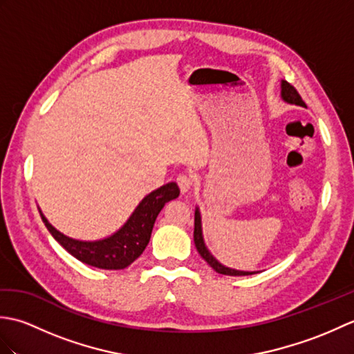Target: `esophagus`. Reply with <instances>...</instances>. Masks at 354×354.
I'll use <instances>...</instances> for the list:
<instances>
[{"mask_svg":"<svg viewBox=\"0 0 354 354\" xmlns=\"http://www.w3.org/2000/svg\"><path fill=\"white\" fill-rule=\"evenodd\" d=\"M176 183L179 185V190H181V193H187L192 189L193 179L189 175H184V173H183V175H178Z\"/></svg>","mask_w":354,"mask_h":354,"instance_id":"34e87169","label":"esophagus"}]
</instances>
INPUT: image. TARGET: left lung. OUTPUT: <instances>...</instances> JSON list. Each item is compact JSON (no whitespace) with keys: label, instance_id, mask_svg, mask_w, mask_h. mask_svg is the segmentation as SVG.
Listing matches in <instances>:
<instances>
[{"label":"left lung","instance_id":"obj_1","mask_svg":"<svg viewBox=\"0 0 354 354\" xmlns=\"http://www.w3.org/2000/svg\"><path fill=\"white\" fill-rule=\"evenodd\" d=\"M281 99L286 103L297 104V106H304L306 108V103L303 102L301 95H299L297 89L293 88L290 84H288V82H286V80H281ZM193 237H194V245H196V250L201 254V257L204 259L208 263V265L216 270L217 274L231 275V277L257 274V272H250V270H237V269L227 268V266H223L222 263H219L213 257V254L208 251V248L205 246V242H204V234H202V219H201V212H199L198 207H196V212H194V232H193Z\"/></svg>","mask_w":354,"mask_h":354}]
</instances>
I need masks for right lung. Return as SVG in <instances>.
<instances>
[{
    "instance_id": "right-lung-1",
    "label": "right lung",
    "mask_w": 354,
    "mask_h": 354,
    "mask_svg": "<svg viewBox=\"0 0 354 354\" xmlns=\"http://www.w3.org/2000/svg\"><path fill=\"white\" fill-rule=\"evenodd\" d=\"M179 196V187L176 183H169L160 189L149 193L142 199L138 207L133 209V213L129 216L122 228L115 231L109 237L100 240H86L71 239L57 231L53 225L47 221V217L42 214L39 209L45 227L50 231V234L61 243L73 257H76L85 265L100 268V269H124L137 260L146 246L152 234L153 225L158 214L162 207L169 201L176 199Z\"/></svg>"
}]
</instances>
